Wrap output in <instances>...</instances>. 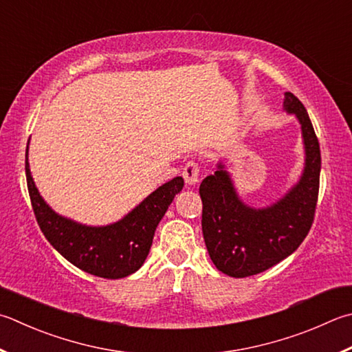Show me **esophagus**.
<instances>
[{"label":"esophagus","instance_id":"esophagus-1","mask_svg":"<svg viewBox=\"0 0 352 352\" xmlns=\"http://www.w3.org/2000/svg\"><path fill=\"white\" fill-rule=\"evenodd\" d=\"M182 177L188 185H195L199 182V165L195 161H190L182 170Z\"/></svg>","mask_w":352,"mask_h":352}]
</instances>
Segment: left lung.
Returning a JSON list of instances; mask_svg holds the SVG:
<instances>
[{"mask_svg":"<svg viewBox=\"0 0 352 352\" xmlns=\"http://www.w3.org/2000/svg\"><path fill=\"white\" fill-rule=\"evenodd\" d=\"M283 110L299 119L305 145L303 173L287 195L270 207H248L222 162L199 187L208 254L216 268L231 277L258 274L293 254L314 221L322 165L319 139L307 109L289 91Z\"/></svg>","mask_w":352,"mask_h":352,"instance_id":"8db88e82","label":"left lung"}]
</instances>
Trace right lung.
I'll return each mask as SVG.
<instances>
[{"label":"right lung","instance_id":"add662e5","mask_svg":"<svg viewBox=\"0 0 352 352\" xmlns=\"http://www.w3.org/2000/svg\"><path fill=\"white\" fill-rule=\"evenodd\" d=\"M25 177L33 213L52 247L79 270L104 279H121L142 267L157 223L184 187V179L177 176L156 188L121 221L89 227L59 216L45 204L30 175L28 153Z\"/></svg>","mask_w":352,"mask_h":352}]
</instances>
